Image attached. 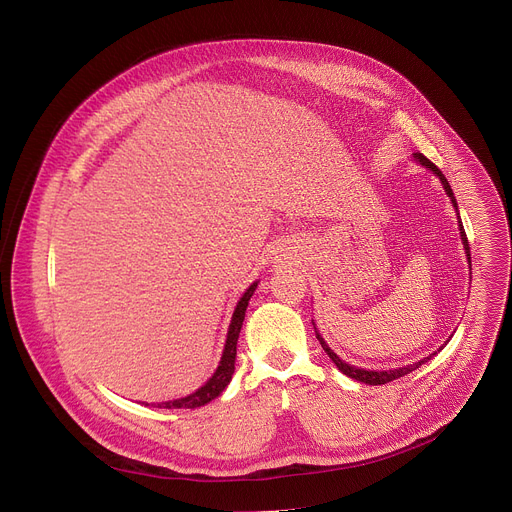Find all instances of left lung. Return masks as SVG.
Masks as SVG:
<instances>
[{
	"instance_id": "8db88e82",
	"label": "left lung",
	"mask_w": 512,
	"mask_h": 512,
	"mask_svg": "<svg viewBox=\"0 0 512 512\" xmlns=\"http://www.w3.org/2000/svg\"><path fill=\"white\" fill-rule=\"evenodd\" d=\"M413 161H415V164L427 168L434 176L440 178L444 193L450 197V203H452V207H454V211H456V220H459V232H461V242H463V249H465V255H467V263H469V267H471V251H469L467 234H465V228H463V222H461V215H459V205H456L454 193H452V188H450L446 176H444V174L436 168V164H432V161H429L423 153H413ZM469 272H471V270H469ZM311 321H313V328H315V336H317L321 348H324V351H326V355L332 359V363H334L344 375H348V378H353V380L363 382V384H369V386H380V384H388V382H392V380H398V378H402V375H407V373L419 369L423 363H427L429 359H434V355H438V353L442 351V346H440L438 353H432L429 357H423L421 361H417V363H413V365H402V367H394V369H363V367H357V365H351V363L342 361V359L332 351V348L328 346V342H326L324 338H321V334H319V330H317V326H315V319H311Z\"/></svg>"
}]
</instances>
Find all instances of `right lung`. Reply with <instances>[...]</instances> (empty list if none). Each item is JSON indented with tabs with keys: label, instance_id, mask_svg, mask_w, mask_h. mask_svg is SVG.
Listing matches in <instances>:
<instances>
[{
	"label": "right lung",
	"instance_id": "obj_1",
	"mask_svg": "<svg viewBox=\"0 0 512 512\" xmlns=\"http://www.w3.org/2000/svg\"><path fill=\"white\" fill-rule=\"evenodd\" d=\"M257 286H259V280H255L245 292H242V297L238 299V303L234 307V313H232V319H230V326H228L226 344H224L220 363H218V367H215L211 378L201 388H197L193 394H186L182 398H174V400H166V402H153L151 407H155V409H197V407L207 405V402H211L213 398H218L226 390V386L230 384L232 375H234L236 342H238V336H240L242 321H245L249 301L255 294ZM145 407H149V405H145Z\"/></svg>",
	"mask_w": 512,
	"mask_h": 512
}]
</instances>
